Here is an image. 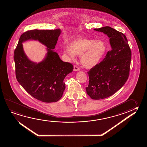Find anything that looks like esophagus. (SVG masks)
<instances>
[{
    "label": "esophagus",
    "mask_w": 147,
    "mask_h": 147,
    "mask_svg": "<svg viewBox=\"0 0 147 147\" xmlns=\"http://www.w3.org/2000/svg\"><path fill=\"white\" fill-rule=\"evenodd\" d=\"M74 70L76 71H79V70H80V68L77 65H75L74 67Z\"/></svg>",
    "instance_id": "esophagus-1"
}]
</instances>
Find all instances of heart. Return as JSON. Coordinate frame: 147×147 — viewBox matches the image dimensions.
Returning a JSON list of instances; mask_svg holds the SVG:
<instances>
[{
    "label": "heart",
    "instance_id": "heart-1",
    "mask_svg": "<svg viewBox=\"0 0 147 147\" xmlns=\"http://www.w3.org/2000/svg\"><path fill=\"white\" fill-rule=\"evenodd\" d=\"M107 51V45L102 40L77 37L68 44L63 53L71 60L75 59V55H80L82 66L91 69L99 65Z\"/></svg>",
    "mask_w": 147,
    "mask_h": 147
}]
</instances>
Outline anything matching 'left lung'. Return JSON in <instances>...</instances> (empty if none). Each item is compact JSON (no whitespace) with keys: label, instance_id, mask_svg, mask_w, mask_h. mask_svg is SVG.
Instances as JSON below:
<instances>
[{"label":"left lung","instance_id":"obj_1","mask_svg":"<svg viewBox=\"0 0 147 147\" xmlns=\"http://www.w3.org/2000/svg\"><path fill=\"white\" fill-rule=\"evenodd\" d=\"M110 38L112 50L102 62L87 72L89 83L86 92L92 99H105L114 94L124 85L129 76L131 51L125 35L106 26L94 29Z\"/></svg>","mask_w":147,"mask_h":147}]
</instances>
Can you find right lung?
<instances>
[{
	"instance_id": "add662e5",
	"label": "right lung",
	"mask_w": 147,
	"mask_h": 147,
	"mask_svg": "<svg viewBox=\"0 0 147 147\" xmlns=\"http://www.w3.org/2000/svg\"><path fill=\"white\" fill-rule=\"evenodd\" d=\"M61 33L59 29L29 30L21 35L14 50L18 82L28 94L43 102H57L61 98L65 89L64 79L74 69L71 63L62 61L53 50ZM29 39L38 40L48 48L46 57L40 63L32 62L25 55L22 43Z\"/></svg>"
}]
</instances>
